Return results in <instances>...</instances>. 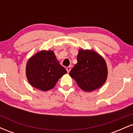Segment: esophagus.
I'll return each mask as SVG.
<instances>
[{"label":"esophagus","mask_w":133,"mask_h":133,"mask_svg":"<svg viewBox=\"0 0 133 133\" xmlns=\"http://www.w3.org/2000/svg\"><path fill=\"white\" fill-rule=\"evenodd\" d=\"M71 68H72L71 65H69V66L68 67V68H66V70L67 71H68V72H69L71 70Z\"/></svg>","instance_id":"esophagus-1"}]
</instances>
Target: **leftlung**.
I'll return each mask as SVG.
<instances>
[{
  "label": "left lung",
  "instance_id": "left-lung-1",
  "mask_svg": "<svg viewBox=\"0 0 133 133\" xmlns=\"http://www.w3.org/2000/svg\"><path fill=\"white\" fill-rule=\"evenodd\" d=\"M77 61L69 75L81 89L91 92L103 86L108 76V69L106 61L99 54L92 50L80 49Z\"/></svg>",
  "mask_w": 133,
  "mask_h": 133
}]
</instances>
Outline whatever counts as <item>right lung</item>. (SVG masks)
<instances>
[{
    "label": "right lung",
    "mask_w": 133,
    "mask_h": 133,
    "mask_svg": "<svg viewBox=\"0 0 133 133\" xmlns=\"http://www.w3.org/2000/svg\"><path fill=\"white\" fill-rule=\"evenodd\" d=\"M66 70L57 61L54 52L41 51L30 57L26 65V76L33 87L42 91L52 89Z\"/></svg>",
    "instance_id": "right-lung-1"
}]
</instances>
